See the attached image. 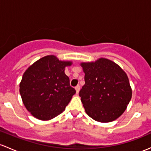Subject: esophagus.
<instances>
[{
	"mask_svg": "<svg viewBox=\"0 0 151 151\" xmlns=\"http://www.w3.org/2000/svg\"><path fill=\"white\" fill-rule=\"evenodd\" d=\"M80 85H77V86L75 87V90H76V93L77 94H78L79 92H80Z\"/></svg>",
	"mask_w": 151,
	"mask_h": 151,
	"instance_id": "esophagus-1",
	"label": "esophagus"
}]
</instances>
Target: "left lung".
I'll return each mask as SVG.
<instances>
[{"mask_svg":"<svg viewBox=\"0 0 151 151\" xmlns=\"http://www.w3.org/2000/svg\"><path fill=\"white\" fill-rule=\"evenodd\" d=\"M80 66L85 73V84L80 96L87 114L102 123L118 119L127 109L132 95L125 71L105 58L82 62Z\"/></svg>","mask_w":151,"mask_h":151,"instance_id":"1","label":"left lung"}]
</instances>
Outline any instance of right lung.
Masks as SVG:
<instances>
[{
    "label": "right lung",
    "instance_id": "add662e5",
    "mask_svg": "<svg viewBox=\"0 0 151 151\" xmlns=\"http://www.w3.org/2000/svg\"><path fill=\"white\" fill-rule=\"evenodd\" d=\"M70 61L54 55L40 58L24 71L19 93L25 108L36 119L47 121L61 114L76 91L64 71Z\"/></svg>",
    "mask_w": 151,
    "mask_h": 151
}]
</instances>
